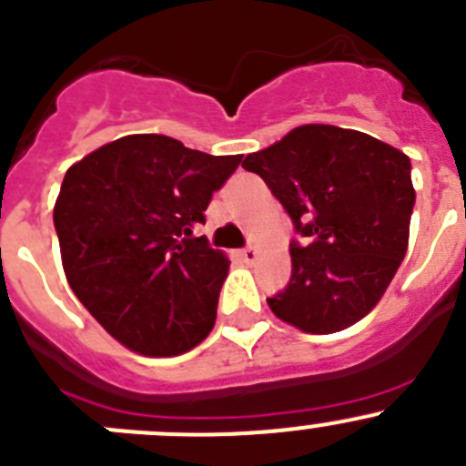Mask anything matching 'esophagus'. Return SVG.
<instances>
[{"mask_svg":"<svg viewBox=\"0 0 466 466\" xmlns=\"http://www.w3.org/2000/svg\"><path fill=\"white\" fill-rule=\"evenodd\" d=\"M240 256H242V260H245V263H254L256 256H258V251H256L254 247H247V249L240 251Z\"/></svg>","mask_w":466,"mask_h":466,"instance_id":"1","label":"esophagus"}]
</instances>
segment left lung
I'll return each mask as SVG.
<instances>
[{"mask_svg": "<svg viewBox=\"0 0 466 466\" xmlns=\"http://www.w3.org/2000/svg\"><path fill=\"white\" fill-rule=\"evenodd\" d=\"M265 180L307 247L268 304L279 320L334 334L369 316L405 258L416 192L402 150L359 130L309 123L242 162Z\"/></svg>", "mask_w": 466, "mask_h": 466, "instance_id": "obj_1", "label": "left lung"}]
</instances>
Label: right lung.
<instances>
[{"label":"right lung","instance_id":"right-lung-1","mask_svg":"<svg viewBox=\"0 0 466 466\" xmlns=\"http://www.w3.org/2000/svg\"><path fill=\"white\" fill-rule=\"evenodd\" d=\"M242 155L127 135L75 162L55 203L66 279L109 336L176 357L212 331L230 260L192 228Z\"/></svg>","mask_w":466,"mask_h":466}]
</instances>
